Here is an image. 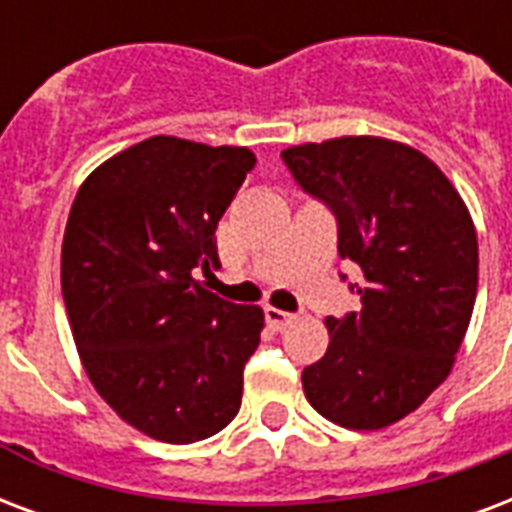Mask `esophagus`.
Returning <instances> with one entry per match:
<instances>
[{
	"label": "esophagus",
	"mask_w": 512,
	"mask_h": 512,
	"mask_svg": "<svg viewBox=\"0 0 512 512\" xmlns=\"http://www.w3.org/2000/svg\"><path fill=\"white\" fill-rule=\"evenodd\" d=\"M292 319H295V314H290V311H282V308H273V306L265 308V322H268L273 330H284V327L290 325Z\"/></svg>",
	"instance_id": "1"
}]
</instances>
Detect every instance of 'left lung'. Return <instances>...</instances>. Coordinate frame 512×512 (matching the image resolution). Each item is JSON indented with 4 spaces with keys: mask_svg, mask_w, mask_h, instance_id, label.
Listing matches in <instances>:
<instances>
[{
    "mask_svg": "<svg viewBox=\"0 0 512 512\" xmlns=\"http://www.w3.org/2000/svg\"><path fill=\"white\" fill-rule=\"evenodd\" d=\"M282 158L330 206L338 255L362 271L351 284L360 311L325 319L330 346L303 370L306 400L346 429H384L454 368L478 292L473 217L446 174L403 142L341 136Z\"/></svg>",
    "mask_w": 512,
    "mask_h": 512,
    "instance_id": "1",
    "label": "left lung"
}]
</instances>
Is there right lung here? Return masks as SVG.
I'll return each mask as SVG.
<instances>
[{
    "instance_id": "1",
    "label": "right lung",
    "mask_w": 512,
    "mask_h": 512,
    "mask_svg": "<svg viewBox=\"0 0 512 512\" xmlns=\"http://www.w3.org/2000/svg\"><path fill=\"white\" fill-rule=\"evenodd\" d=\"M255 163L247 147L150 136L74 195L61 244L74 343L101 400L152 440L212 438L241 408L263 308L193 273L220 268L214 230Z\"/></svg>"
}]
</instances>
